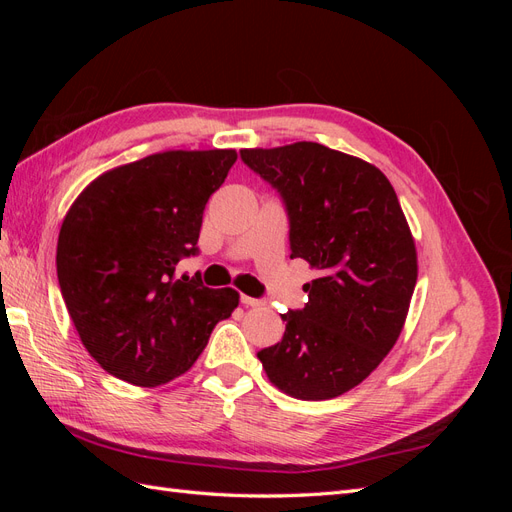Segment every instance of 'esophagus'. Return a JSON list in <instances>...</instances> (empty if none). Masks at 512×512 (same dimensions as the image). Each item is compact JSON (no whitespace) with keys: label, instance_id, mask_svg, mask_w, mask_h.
<instances>
[{"label":"esophagus","instance_id":"esophagus-1","mask_svg":"<svg viewBox=\"0 0 512 512\" xmlns=\"http://www.w3.org/2000/svg\"><path fill=\"white\" fill-rule=\"evenodd\" d=\"M241 303H243L245 307H260V305H262L260 299H252V297H247V294H241Z\"/></svg>","mask_w":512,"mask_h":512}]
</instances>
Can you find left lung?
Segmentation results:
<instances>
[{"mask_svg":"<svg viewBox=\"0 0 512 512\" xmlns=\"http://www.w3.org/2000/svg\"><path fill=\"white\" fill-rule=\"evenodd\" d=\"M280 190L290 258L318 271L307 303L282 316V342L258 352L282 393L320 401L348 393L391 352L418 277L412 230L380 168L320 143L241 149Z\"/></svg>","mask_w":512,"mask_h":512,"instance_id":"8db88e82","label":"left lung"}]
</instances>
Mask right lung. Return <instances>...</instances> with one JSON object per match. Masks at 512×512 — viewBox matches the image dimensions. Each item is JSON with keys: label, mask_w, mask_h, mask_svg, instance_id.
Here are the masks:
<instances>
[{"label": "right lung", "mask_w": 512, "mask_h": 512, "mask_svg": "<svg viewBox=\"0 0 512 512\" xmlns=\"http://www.w3.org/2000/svg\"><path fill=\"white\" fill-rule=\"evenodd\" d=\"M235 162V149L160 151L106 170L68 209L57 239L61 297L108 374L136 386L175 380L235 312V288L175 275L196 254L207 200Z\"/></svg>", "instance_id": "right-lung-1"}]
</instances>
